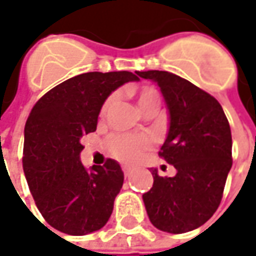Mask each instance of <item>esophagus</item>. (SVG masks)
I'll return each instance as SVG.
<instances>
[{
	"mask_svg": "<svg viewBox=\"0 0 256 256\" xmlns=\"http://www.w3.org/2000/svg\"><path fill=\"white\" fill-rule=\"evenodd\" d=\"M122 171H124V174H125V176H128V175L132 172V168H131V166H126V165H124Z\"/></svg>",
	"mask_w": 256,
	"mask_h": 256,
	"instance_id": "esophagus-1",
	"label": "esophagus"
}]
</instances>
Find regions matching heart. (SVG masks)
Instances as JSON below:
<instances>
[{
  "mask_svg": "<svg viewBox=\"0 0 256 256\" xmlns=\"http://www.w3.org/2000/svg\"><path fill=\"white\" fill-rule=\"evenodd\" d=\"M136 100L140 110L145 111L152 106H160V94L152 86H142L136 92ZM115 102V95L110 96L102 106L101 114H105ZM151 145V140L145 135H126V134H116L108 140V150L115 158L122 162H135L140 160L145 150Z\"/></svg>",
  "mask_w": 256,
  "mask_h": 256,
  "instance_id": "1",
  "label": "heart"
}]
</instances>
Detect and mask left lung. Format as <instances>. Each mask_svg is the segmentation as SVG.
Returning <instances> with one entry per match:
<instances>
[{
	"label": "left lung",
	"instance_id": "left-lung-1",
	"mask_svg": "<svg viewBox=\"0 0 256 256\" xmlns=\"http://www.w3.org/2000/svg\"><path fill=\"white\" fill-rule=\"evenodd\" d=\"M160 86L170 114V130L160 156L176 170L160 176L142 195L155 228L184 234L200 228L218 210L232 166V136L221 104L212 95L166 71H136Z\"/></svg>",
	"mask_w": 256,
	"mask_h": 256
}]
</instances>
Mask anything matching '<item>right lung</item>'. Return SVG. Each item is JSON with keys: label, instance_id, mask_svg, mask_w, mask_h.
Listing matches in <instances>:
<instances>
[{"label": "right lung", "instance_id": "right-lung-1", "mask_svg": "<svg viewBox=\"0 0 256 256\" xmlns=\"http://www.w3.org/2000/svg\"><path fill=\"white\" fill-rule=\"evenodd\" d=\"M138 80L130 71L76 75L50 90L31 110L22 166L36 208L56 231L86 235L110 220L124 172L114 160L88 171L80 160L81 138L96 130L110 94Z\"/></svg>", "mask_w": 256, "mask_h": 256}]
</instances>
